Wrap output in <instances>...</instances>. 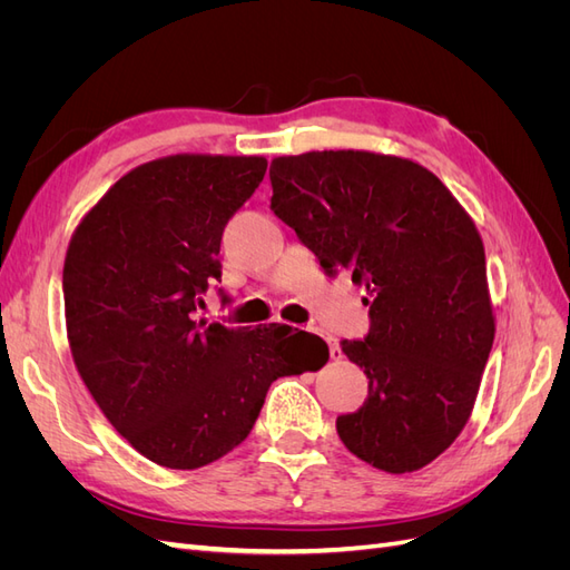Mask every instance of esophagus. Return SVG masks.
I'll return each instance as SVG.
<instances>
[{"mask_svg": "<svg viewBox=\"0 0 570 570\" xmlns=\"http://www.w3.org/2000/svg\"><path fill=\"white\" fill-rule=\"evenodd\" d=\"M312 333H318V331H314V327H312ZM327 344H331V358L340 361V358H342V350L337 347V344H335L331 337H327Z\"/></svg>", "mask_w": 570, "mask_h": 570, "instance_id": "1", "label": "esophagus"}]
</instances>
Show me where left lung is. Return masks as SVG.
I'll return each instance as SVG.
<instances>
[{"label":"left lung","instance_id":"left-lung-1","mask_svg":"<svg viewBox=\"0 0 570 570\" xmlns=\"http://www.w3.org/2000/svg\"><path fill=\"white\" fill-rule=\"evenodd\" d=\"M268 176L273 214L368 295V335L342 340L368 396L337 416L340 440L381 471L423 469L469 421L494 340L475 223L435 174L385 154L306 151Z\"/></svg>","mask_w":570,"mask_h":570}]
</instances>
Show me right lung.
I'll return each mask as SVG.
<instances>
[{
  "label": "right lung",
  "instance_id": "add662e5",
  "mask_svg": "<svg viewBox=\"0 0 570 570\" xmlns=\"http://www.w3.org/2000/svg\"><path fill=\"white\" fill-rule=\"evenodd\" d=\"M266 166L264 157L206 154L137 166L80 220L66 252L76 368L118 433L166 469L193 471L228 454L249 435L273 381L327 361L318 335L289 325L249 331L199 318L206 289L220 283L223 228Z\"/></svg>",
  "mask_w": 570,
  "mask_h": 570
}]
</instances>
